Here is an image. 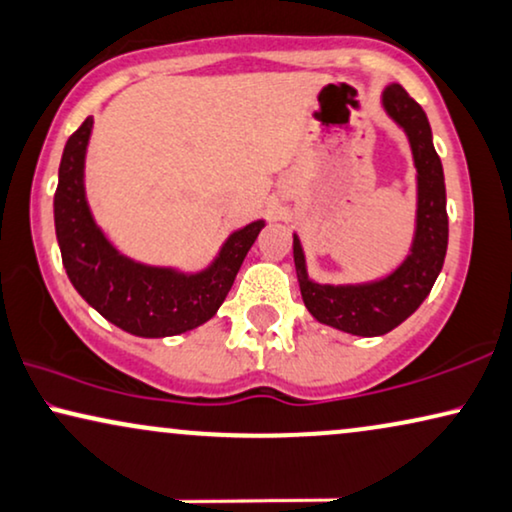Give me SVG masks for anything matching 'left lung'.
Wrapping results in <instances>:
<instances>
[{"label": "left lung", "instance_id": "1", "mask_svg": "<svg viewBox=\"0 0 512 512\" xmlns=\"http://www.w3.org/2000/svg\"><path fill=\"white\" fill-rule=\"evenodd\" d=\"M383 108L409 138L418 171L416 235L411 254L388 277L369 284H317L305 270L301 242L294 235V263L305 308L317 322L355 336H383L426 301L440 275L449 240L447 192L426 112L400 84L383 91Z\"/></svg>", "mask_w": 512, "mask_h": 512}]
</instances>
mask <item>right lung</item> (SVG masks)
Wrapping results in <instances>:
<instances>
[{"label":"right lung","mask_w":512,"mask_h":512,"mask_svg":"<svg viewBox=\"0 0 512 512\" xmlns=\"http://www.w3.org/2000/svg\"><path fill=\"white\" fill-rule=\"evenodd\" d=\"M94 119L68 138L53 195V221L72 287L115 327L143 338L176 336L216 315L256 242L263 221L232 232L221 254L197 275L152 268L119 254L98 230L84 195V155Z\"/></svg>","instance_id":"1"}]
</instances>
